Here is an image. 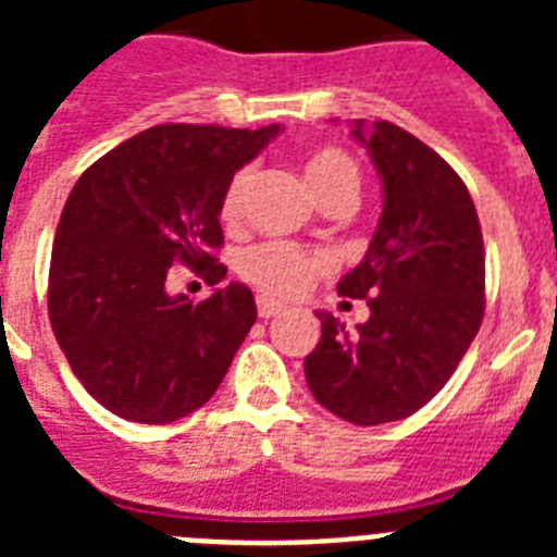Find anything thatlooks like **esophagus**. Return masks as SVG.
<instances>
[{"label": "esophagus", "instance_id": "1", "mask_svg": "<svg viewBox=\"0 0 557 557\" xmlns=\"http://www.w3.org/2000/svg\"><path fill=\"white\" fill-rule=\"evenodd\" d=\"M256 309H259V318H275V314L284 312L282 304L273 301V298H264V295L256 298Z\"/></svg>", "mask_w": 557, "mask_h": 557}]
</instances>
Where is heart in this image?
Segmentation results:
<instances>
[{
    "label": "heart",
    "mask_w": 557,
    "mask_h": 557,
    "mask_svg": "<svg viewBox=\"0 0 557 557\" xmlns=\"http://www.w3.org/2000/svg\"><path fill=\"white\" fill-rule=\"evenodd\" d=\"M304 175L312 186L314 198L323 206L334 200H357L359 170L348 152L337 147H318L304 161ZM253 166H239L231 175L220 198V218L234 225L243 220L245 203L253 189ZM332 270V259L321 250H307L293 243H259L239 256V273L248 284L275 298H295L307 293L318 275Z\"/></svg>",
    "instance_id": "b5f03b06"
}]
</instances>
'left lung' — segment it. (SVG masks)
Wrapping results in <instances>:
<instances>
[{
    "mask_svg": "<svg viewBox=\"0 0 557 557\" xmlns=\"http://www.w3.org/2000/svg\"><path fill=\"white\" fill-rule=\"evenodd\" d=\"M366 141L385 209L366 259L337 284L371 318L357 332L321 312L304 359L318 405L357 426L401 421L449 382L485 314V248L474 200L432 147L393 122Z\"/></svg>",
    "mask_w": 557,
    "mask_h": 557,
    "instance_id": "left-lung-1",
    "label": "left lung"
}]
</instances>
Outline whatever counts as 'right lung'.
Here are the masks:
<instances>
[{"label":"right lung","instance_id":"right-lung-1","mask_svg":"<svg viewBox=\"0 0 557 557\" xmlns=\"http://www.w3.org/2000/svg\"><path fill=\"white\" fill-rule=\"evenodd\" d=\"M278 127L156 125L88 166L63 206L47 307L58 346L91 396L136 424L203 407L256 323L253 293H166L184 264L225 278L220 198Z\"/></svg>","mask_w":557,"mask_h":557}]
</instances>
